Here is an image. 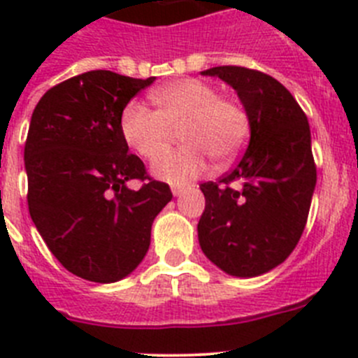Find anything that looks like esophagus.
Instances as JSON below:
<instances>
[{
  "label": "esophagus",
  "instance_id": "1",
  "mask_svg": "<svg viewBox=\"0 0 358 358\" xmlns=\"http://www.w3.org/2000/svg\"><path fill=\"white\" fill-rule=\"evenodd\" d=\"M185 189H186V186H172L173 197H179V195H181L182 192H185Z\"/></svg>",
  "mask_w": 358,
  "mask_h": 358
}]
</instances>
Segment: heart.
I'll use <instances>...</instances> for the list:
<instances>
[{
	"instance_id": "obj_1",
	"label": "heart",
	"mask_w": 358,
	"mask_h": 358,
	"mask_svg": "<svg viewBox=\"0 0 358 358\" xmlns=\"http://www.w3.org/2000/svg\"><path fill=\"white\" fill-rule=\"evenodd\" d=\"M157 110L132 102L123 109L122 136L140 156L154 159L182 127L181 149L157 158L152 172L170 182H186L208 166V154L227 163L242 152L249 136L248 113L235 100L218 96L208 82L185 78L150 93Z\"/></svg>"
}]
</instances>
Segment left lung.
<instances>
[{
	"mask_svg": "<svg viewBox=\"0 0 358 358\" xmlns=\"http://www.w3.org/2000/svg\"><path fill=\"white\" fill-rule=\"evenodd\" d=\"M201 73L236 91L251 134L235 169L201 185L206 208L199 243L229 276H260L289 258L308 218L317 181L308 120L285 85L265 73L240 66Z\"/></svg>",
	"mask_w": 358,
	"mask_h": 358,
	"instance_id": "left-lung-1",
	"label": "left lung"
}]
</instances>
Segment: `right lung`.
Listing matches in <instances>:
<instances>
[{
	"label": "right lung",
	"mask_w": 358,
	"mask_h": 358,
	"mask_svg": "<svg viewBox=\"0 0 358 358\" xmlns=\"http://www.w3.org/2000/svg\"><path fill=\"white\" fill-rule=\"evenodd\" d=\"M156 77L131 78L96 69L61 82L31 113L24 143L28 210L52 255L69 273L115 283L134 271L150 229L170 201L169 185L147 179L123 140V109Z\"/></svg>",
	"instance_id": "right-lung-1"
}]
</instances>
